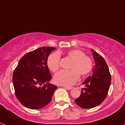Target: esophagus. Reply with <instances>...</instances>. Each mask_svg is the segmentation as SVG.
Instances as JSON below:
<instances>
[{
  "mask_svg": "<svg viewBox=\"0 0 125 125\" xmlns=\"http://www.w3.org/2000/svg\"><path fill=\"white\" fill-rule=\"evenodd\" d=\"M63 87H64V88H66V89H67V90H72V88H73V87H69V86H63Z\"/></svg>",
  "mask_w": 125,
  "mask_h": 125,
  "instance_id": "1",
  "label": "esophagus"
}]
</instances>
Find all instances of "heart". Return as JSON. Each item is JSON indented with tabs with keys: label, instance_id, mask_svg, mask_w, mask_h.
Wrapping results in <instances>:
<instances>
[{
	"label": "heart",
	"instance_id": "obj_1",
	"mask_svg": "<svg viewBox=\"0 0 125 125\" xmlns=\"http://www.w3.org/2000/svg\"><path fill=\"white\" fill-rule=\"evenodd\" d=\"M67 55L72 62L70 70H62L54 76V81L58 84L71 85L79 80L80 74L86 76L91 72L93 67V60L90 56L85 55L83 51L74 49L67 51ZM47 65L53 73L60 68L61 56L59 53L51 54L47 59Z\"/></svg>",
	"mask_w": 125,
	"mask_h": 125
}]
</instances>
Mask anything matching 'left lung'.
<instances>
[{
	"label": "left lung",
	"instance_id": "8db88e82",
	"mask_svg": "<svg viewBox=\"0 0 125 125\" xmlns=\"http://www.w3.org/2000/svg\"><path fill=\"white\" fill-rule=\"evenodd\" d=\"M95 66L93 74L83 82L80 96L75 100L81 108L88 109L101 104L106 98L111 85V76L105 61L100 54L91 49Z\"/></svg>",
	"mask_w": 125,
	"mask_h": 125
}]
</instances>
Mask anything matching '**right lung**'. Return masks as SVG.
Listing matches in <instances>:
<instances>
[{
    "label": "right lung",
    "mask_w": 125,
    "mask_h": 125,
    "mask_svg": "<svg viewBox=\"0 0 125 125\" xmlns=\"http://www.w3.org/2000/svg\"><path fill=\"white\" fill-rule=\"evenodd\" d=\"M55 48L43 46L21 58L13 74L15 94L22 105L40 109L50 103L57 86L48 83L52 79L47 65L48 56Z\"/></svg>",
    "instance_id": "1"
}]
</instances>
